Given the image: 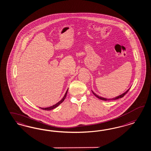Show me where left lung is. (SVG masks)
<instances>
[{"label": "left lung", "mask_w": 151, "mask_h": 151, "mask_svg": "<svg viewBox=\"0 0 151 151\" xmlns=\"http://www.w3.org/2000/svg\"><path fill=\"white\" fill-rule=\"evenodd\" d=\"M129 89H130V88L128 89V90H127L125 92H124V93H122V95H119V96H117V97H114V98H113V99H106V98H103V97H100V96H99L98 95H97L95 93H94L92 91V93H93V94L95 95V96L97 97V98H99V99H100V100H104V101H108V100H117V99H120V98H122V97H123L127 92H128V91L129 90Z\"/></svg>", "instance_id": "8db88e82"}]
</instances>
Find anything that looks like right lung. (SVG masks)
Here are the masks:
<instances>
[{"label":"right lung","mask_w":151,"mask_h":151,"mask_svg":"<svg viewBox=\"0 0 151 151\" xmlns=\"http://www.w3.org/2000/svg\"><path fill=\"white\" fill-rule=\"evenodd\" d=\"M68 91V89L67 90V91L66 92V93H65V95H64V97H63V98L61 99V100L59 102H58L57 104H56L52 106H50V107H46V108H41V107H40V109H41L42 110H47V111H49V110H52V109H55L56 107H57L58 106L60 105V104L64 101V100H65V98H66V95H67Z\"/></svg>","instance_id":"right-lung-1"}]
</instances>
